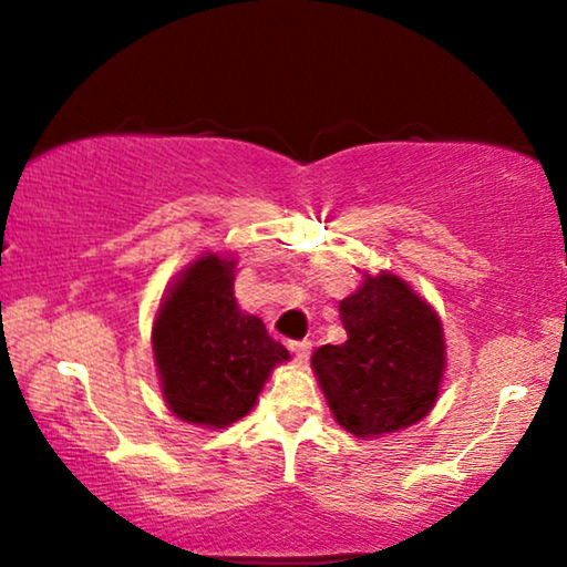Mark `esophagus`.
Instances as JSON below:
<instances>
[{
	"instance_id": "obj_1",
	"label": "esophagus",
	"mask_w": 567,
	"mask_h": 567,
	"mask_svg": "<svg viewBox=\"0 0 567 567\" xmlns=\"http://www.w3.org/2000/svg\"><path fill=\"white\" fill-rule=\"evenodd\" d=\"M289 348H291V353L297 355L299 361H307V355H309V348H312V343H309V340H291Z\"/></svg>"
}]
</instances>
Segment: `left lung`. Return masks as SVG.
<instances>
[{"instance_id": "8db88e82", "label": "left lung", "mask_w": 567, "mask_h": 567, "mask_svg": "<svg viewBox=\"0 0 567 567\" xmlns=\"http://www.w3.org/2000/svg\"><path fill=\"white\" fill-rule=\"evenodd\" d=\"M346 343L322 346L312 369L324 400L355 439H379L423 421L446 369L444 328L400 276H367L340 301Z\"/></svg>"}]
</instances>
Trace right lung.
Here are the masks:
<instances>
[{
	"mask_svg": "<svg viewBox=\"0 0 567 567\" xmlns=\"http://www.w3.org/2000/svg\"><path fill=\"white\" fill-rule=\"evenodd\" d=\"M237 260L206 252L193 260L159 301L152 348L162 398L185 423L227 429L255 400L289 351L260 317L235 299Z\"/></svg>",
	"mask_w": 567,
	"mask_h": 567,
	"instance_id": "1",
	"label": "right lung"
}]
</instances>
